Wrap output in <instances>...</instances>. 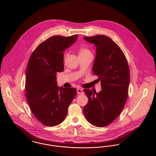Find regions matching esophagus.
Masks as SVG:
<instances>
[{
    "label": "esophagus",
    "mask_w": 156,
    "mask_h": 156,
    "mask_svg": "<svg viewBox=\"0 0 156 156\" xmlns=\"http://www.w3.org/2000/svg\"><path fill=\"white\" fill-rule=\"evenodd\" d=\"M76 91H77V93H78V94H81V95L84 94V92H83V90L82 89L78 88V89H76Z\"/></svg>",
    "instance_id": "esophagus-1"
}]
</instances>
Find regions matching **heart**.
<instances>
[{
	"label": "heart",
	"mask_w": 156,
	"mask_h": 156,
	"mask_svg": "<svg viewBox=\"0 0 156 156\" xmlns=\"http://www.w3.org/2000/svg\"><path fill=\"white\" fill-rule=\"evenodd\" d=\"M89 52H90V51L88 49H87V48H85V47H81L79 50V55L84 54H87V53H89Z\"/></svg>",
	"instance_id": "b5f03b06"
}]
</instances>
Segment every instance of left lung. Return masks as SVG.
Instances as JSON below:
<instances>
[{"label": "left lung", "instance_id": "1", "mask_svg": "<svg viewBox=\"0 0 156 156\" xmlns=\"http://www.w3.org/2000/svg\"><path fill=\"white\" fill-rule=\"evenodd\" d=\"M83 38L96 47L92 71L101 81L102 89L98 93L83 90L89 99L83 107V113L90 124L104 127L118 117L125 105L130 82L129 68L123 52L109 37L97 35Z\"/></svg>", "mask_w": 156, "mask_h": 156}]
</instances>
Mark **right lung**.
I'll list each match as a JSON object with an SVG mask.
<instances>
[{"label": "right lung", "instance_id": "right-lung-1", "mask_svg": "<svg viewBox=\"0 0 156 156\" xmlns=\"http://www.w3.org/2000/svg\"><path fill=\"white\" fill-rule=\"evenodd\" d=\"M78 36H54L32 53L26 72V95L34 116L47 126H57L66 117L68 108L76 94L74 88L58 87L57 73L64 71L63 52Z\"/></svg>", "mask_w": 156, "mask_h": 156}]
</instances>
